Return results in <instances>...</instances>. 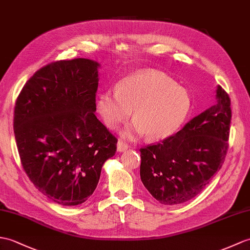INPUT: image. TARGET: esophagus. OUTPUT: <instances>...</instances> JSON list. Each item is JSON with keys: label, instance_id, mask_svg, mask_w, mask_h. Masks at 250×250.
I'll list each match as a JSON object with an SVG mask.
<instances>
[{"label": "esophagus", "instance_id": "34e87169", "mask_svg": "<svg viewBox=\"0 0 250 250\" xmlns=\"http://www.w3.org/2000/svg\"><path fill=\"white\" fill-rule=\"evenodd\" d=\"M127 148H129V147H127L126 144H125L123 142L117 143V151L118 152H125Z\"/></svg>", "mask_w": 250, "mask_h": 250}]
</instances>
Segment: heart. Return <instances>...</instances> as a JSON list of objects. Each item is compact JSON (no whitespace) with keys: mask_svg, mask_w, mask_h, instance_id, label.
Returning a JSON list of instances; mask_svg holds the SVG:
<instances>
[{"mask_svg":"<svg viewBox=\"0 0 250 250\" xmlns=\"http://www.w3.org/2000/svg\"><path fill=\"white\" fill-rule=\"evenodd\" d=\"M96 107L103 124L111 130L129 118L133 109L135 120L123 131V136L146 134L150 141H162L175 134L184 124L191 98L165 73L144 70L121 80L117 91L101 92Z\"/></svg>","mask_w":250,"mask_h":250,"instance_id":"heart-1","label":"heart"}]
</instances>
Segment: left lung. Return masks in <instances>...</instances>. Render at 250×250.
I'll return each instance as SVG.
<instances>
[{
    "label": "left lung",
    "mask_w": 250,
    "mask_h": 250,
    "mask_svg": "<svg viewBox=\"0 0 250 250\" xmlns=\"http://www.w3.org/2000/svg\"><path fill=\"white\" fill-rule=\"evenodd\" d=\"M230 123V98L218 85L213 106L188 121L173 136L139 150L145 188L165 206L193 199L224 164Z\"/></svg>",
    "instance_id": "left-lung-1"
}]
</instances>
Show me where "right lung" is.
Instances as JSON below:
<instances>
[{
    "instance_id": "add662e5",
    "label": "right lung",
    "mask_w": 250,
    "mask_h": 250,
    "mask_svg": "<svg viewBox=\"0 0 250 250\" xmlns=\"http://www.w3.org/2000/svg\"><path fill=\"white\" fill-rule=\"evenodd\" d=\"M100 63L60 61L40 69L17 99L14 132L23 169L39 191L62 206L94 193L117 139L96 117Z\"/></svg>"
}]
</instances>
